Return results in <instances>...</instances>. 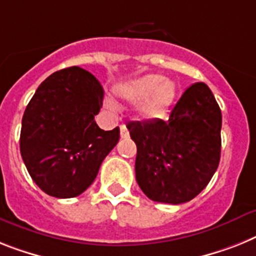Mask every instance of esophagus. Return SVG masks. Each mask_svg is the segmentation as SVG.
I'll use <instances>...</instances> for the list:
<instances>
[{
    "label": "esophagus",
    "instance_id": "obj_1",
    "mask_svg": "<svg viewBox=\"0 0 256 256\" xmlns=\"http://www.w3.org/2000/svg\"><path fill=\"white\" fill-rule=\"evenodd\" d=\"M128 128H126V126H124V124H121V138H124V139H126V138H128Z\"/></svg>",
    "mask_w": 256,
    "mask_h": 256
}]
</instances>
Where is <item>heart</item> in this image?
<instances>
[{
  "instance_id": "obj_1",
  "label": "heart",
  "mask_w": 256,
  "mask_h": 256,
  "mask_svg": "<svg viewBox=\"0 0 256 256\" xmlns=\"http://www.w3.org/2000/svg\"><path fill=\"white\" fill-rule=\"evenodd\" d=\"M116 94L124 102L138 104V110L144 118L160 117L176 98L173 82L164 80L161 74H147L118 86ZM108 108L116 109L113 100L106 102Z\"/></svg>"
}]
</instances>
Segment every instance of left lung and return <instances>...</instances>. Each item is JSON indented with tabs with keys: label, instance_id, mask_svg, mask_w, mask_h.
Returning a JSON list of instances; mask_svg holds the SVG:
<instances>
[{
	"label": "left lung",
	"instance_id": "8db88e82",
	"mask_svg": "<svg viewBox=\"0 0 256 256\" xmlns=\"http://www.w3.org/2000/svg\"><path fill=\"white\" fill-rule=\"evenodd\" d=\"M135 176L151 200L181 204L211 181L221 154V110L204 83L184 92L168 121L130 122Z\"/></svg>",
	"mask_w": 256,
	"mask_h": 256
}]
</instances>
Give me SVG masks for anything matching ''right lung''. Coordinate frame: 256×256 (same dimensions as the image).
<instances>
[{
  "label": "right lung",
  "mask_w": 256,
  "mask_h": 256,
  "mask_svg": "<svg viewBox=\"0 0 256 256\" xmlns=\"http://www.w3.org/2000/svg\"><path fill=\"white\" fill-rule=\"evenodd\" d=\"M102 98L100 82L78 66L49 75L32 96L22 118L20 154L45 194L80 195L118 143L120 128L104 132L95 121Z\"/></svg>",
  "instance_id": "add662e5"
}]
</instances>
